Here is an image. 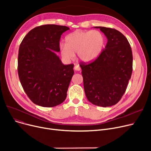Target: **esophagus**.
I'll return each instance as SVG.
<instances>
[{
    "mask_svg": "<svg viewBox=\"0 0 151 151\" xmlns=\"http://www.w3.org/2000/svg\"><path fill=\"white\" fill-rule=\"evenodd\" d=\"M74 69L76 71H80L81 70V68L80 66H79V65H75L74 67Z\"/></svg>",
    "mask_w": 151,
    "mask_h": 151,
    "instance_id": "1",
    "label": "esophagus"
}]
</instances>
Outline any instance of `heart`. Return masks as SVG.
Here are the masks:
<instances>
[{"label": "heart", "instance_id": "obj_1", "mask_svg": "<svg viewBox=\"0 0 151 151\" xmlns=\"http://www.w3.org/2000/svg\"><path fill=\"white\" fill-rule=\"evenodd\" d=\"M104 35L99 30H76L65 38V45H61L60 52L63 59L71 60L77 52L78 59L84 62L96 59L104 49Z\"/></svg>", "mask_w": 151, "mask_h": 151}]
</instances>
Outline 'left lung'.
Wrapping results in <instances>:
<instances>
[{"mask_svg":"<svg viewBox=\"0 0 151 151\" xmlns=\"http://www.w3.org/2000/svg\"><path fill=\"white\" fill-rule=\"evenodd\" d=\"M99 28L108 39L105 48L94 60L80 63L86 96L92 104L107 107L116 105L124 94L133 69L130 45L119 31Z\"/></svg>","mask_w":151,"mask_h":151,"instance_id":"left-lung-1","label":"left lung"}]
</instances>
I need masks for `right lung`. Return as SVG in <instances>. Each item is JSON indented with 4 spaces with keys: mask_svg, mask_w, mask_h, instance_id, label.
Here are the masks:
<instances>
[{
    "mask_svg": "<svg viewBox=\"0 0 151 151\" xmlns=\"http://www.w3.org/2000/svg\"><path fill=\"white\" fill-rule=\"evenodd\" d=\"M69 27L55 24L36 27L21 42L18 72L22 88L34 104L43 107L60 105L67 97L74 65H63L59 52L61 35Z\"/></svg>",
    "mask_w": 151,
    "mask_h": 151,
    "instance_id": "1",
    "label": "right lung"
}]
</instances>
